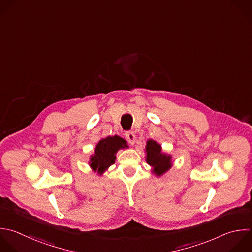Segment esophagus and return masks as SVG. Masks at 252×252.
<instances>
[{
    "label": "esophagus",
    "instance_id": "esophagus-1",
    "mask_svg": "<svg viewBox=\"0 0 252 252\" xmlns=\"http://www.w3.org/2000/svg\"><path fill=\"white\" fill-rule=\"evenodd\" d=\"M125 137H126V139L128 140V142H129L131 145H134L135 140H136V136H135L134 132H132V131H127V132L125 133Z\"/></svg>",
    "mask_w": 252,
    "mask_h": 252
}]
</instances>
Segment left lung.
Returning <instances> with one entry per match:
<instances>
[{
    "label": "left lung",
    "instance_id": "8db88e82",
    "mask_svg": "<svg viewBox=\"0 0 252 252\" xmlns=\"http://www.w3.org/2000/svg\"><path fill=\"white\" fill-rule=\"evenodd\" d=\"M146 161L152 166V172L157 176L165 173L172 165L171 156L161 152V146L154 140H149L146 146Z\"/></svg>",
    "mask_w": 252,
    "mask_h": 252
}]
</instances>
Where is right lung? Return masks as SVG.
Instances as JSON below:
<instances>
[{"label": "right lung", "mask_w": 252, "mask_h": 252, "mask_svg": "<svg viewBox=\"0 0 252 252\" xmlns=\"http://www.w3.org/2000/svg\"><path fill=\"white\" fill-rule=\"evenodd\" d=\"M125 148H128L127 142L117 135L101 139L95 147L94 154L90 158V166L94 171L102 174L115 162L117 151Z\"/></svg>", "instance_id": "obj_1"}]
</instances>
